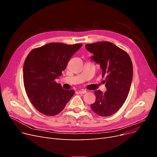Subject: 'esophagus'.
<instances>
[{"label": "esophagus", "mask_w": 157, "mask_h": 157, "mask_svg": "<svg viewBox=\"0 0 157 157\" xmlns=\"http://www.w3.org/2000/svg\"><path fill=\"white\" fill-rule=\"evenodd\" d=\"M87 93V91H86V90H84V89H82V90L78 91V93H79V94H84V93Z\"/></svg>", "instance_id": "34e87169"}]
</instances>
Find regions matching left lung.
Returning <instances> with one entry per match:
<instances>
[{
    "label": "left lung",
    "mask_w": 157,
    "mask_h": 157,
    "mask_svg": "<svg viewBox=\"0 0 157 157\" xmlns=\"http://www.w3.org/2000/svg\"><path fill=\"white\" fill-rule=\"evenodd\" d=\"M86 49L102 70L107 91L94 92L96 101L91 109L100 116H109L120 109L127 98L133 77V65L129 55L109 41L87 44Z\"/></svg>",
    "instance_id": "obj_1"
}]
</instances>
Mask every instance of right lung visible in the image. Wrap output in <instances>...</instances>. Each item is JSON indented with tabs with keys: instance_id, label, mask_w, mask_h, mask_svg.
I'll list each match as a JSON object with an SVG mask.
<instances>
[{
	"instance_id": "1",
	"label": "right lung",
	"mask_w": 157,
	"mask_h": 157,
	"mask_svg": "<svg viewBox=\"0 0 157 157\" xmlns=\"http://www.w3.org/2000/svg\"><path fill=\"white\" fill-rule=\"evenodd\" d=\"M82 45L50 43L32 50L27 56L23 68L25 92L33 105L43 114H58L74 94V90L63 89L56 79Z\"/></svg>"
}]
</instances>
